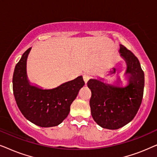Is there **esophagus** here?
Instances as JSON below:
<instances>
[{"label":"esophagus","mask_w":157,"mask_h":157,"mask_svg":"<svg viewBox=\"0 0 157 157\" xmlns=\"http://www.w3.org/2000/svg\"><path fill=\"white\" fill-rule=\"evenodd\" d=\"M90 78H91V77H90L89 75H88V74L83 75V81H84L85 83H86L88 82V81L89 80Z\"/></svg>","instance_id":"34e87169"}]
</instances>
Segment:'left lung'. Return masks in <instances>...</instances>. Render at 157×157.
<instances>
[{"label": "left lung", "mask_w": 157, "mask_h": 157, "mask_svg": "<svg viewBox=\"0 0 157 157\" xmlns=\"http://www.w3.org/2000/svg\"><path fill=\"white\" fill-rule=\"evenodd\" d=\"M119 53L125 60L129 75L126 87L115 86L97 79H90L87 86L91 89L90 107L94 121L102 128L118 129L132 121L142 101L144 73L137 57L123 45Z\"/></svg>", "instance_id": "1"}]
</instances>
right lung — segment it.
Here are the masks:
<instances>
[{"mask_svg": "<svg viewBox=\"0 0 157 157\" xmlns=\"http://www.w3.org/2000/svg\"><path fill=\"white\" fill-rule=\"evenodd\" d=\"M31 49L25 51L14 69L13 90L17 106L24 117L36 125L58 126L67 117L71 104L85 83L80 76L52 89L31 86L26 74V61Z\"/></svg>", "mask_w": 157, "mask_h": 157, "instance_id": "right-lung-1", "label": "right lung"}]
</instances>
